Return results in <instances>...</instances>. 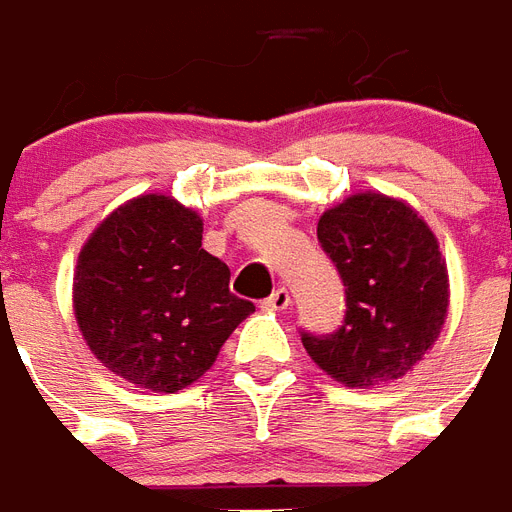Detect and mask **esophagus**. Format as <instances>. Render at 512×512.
I'll use <instances>...</instances> for the list:
<instances>
[{
    "label": "esophagus",
    "instance_id": "obj_1",
    "mask_svg": "<svg viewBox=\"0 0 512 512\" xmlns=\"http://www.w3.org/2000/svg\"><path fill=\"white\" fill-rule=\"evenodd\" d=\"M288 306H290L288 288H277L275 293L264 301V309H272V312H282V309H288Z\"/></svg>",
    "mask_w": 512,
    "mask_h": 512
}]
</instances>
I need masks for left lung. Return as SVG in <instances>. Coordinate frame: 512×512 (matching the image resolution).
<instances>
[{
	"label": "left lung",
	"instance_id": "1",
	"mask_svg": "<svg viewBox=\"0 0 512 512\" xmlns=\"http://www.w3.org/2000/svg\"><path fill=\"white\" fill-rule=\"evenodd\" d=\"M317 240L346 285V317L330 335L301 333L309 357L349 388L407 375L447 320V261L431 227L402 200L357 192L320 216Z\"/></svg>",
	"mask_w": 512,
	"mask_h": 512
}]
</instances>
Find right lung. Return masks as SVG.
I'll return each mask as SVG.
<instances>
[{"instance_id":"right-lung-1","label":"right lung","mask_w":512,"mask_h":512,"mask_svg":"<svg viewBox=\"0 0 512 512\" xmlns=\"http://www.w3.org/2000/svg\"><path fill=\"white\" fill-rule=\"evenodd\" d=\"M203 219L169 195H140L92 232L73 275V312L92 354L140 388L198 380L256 309L230 267L203 251Z\"/></svg>"}]
</instances>
